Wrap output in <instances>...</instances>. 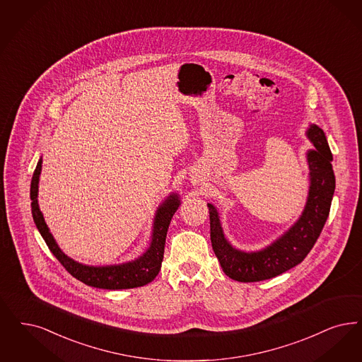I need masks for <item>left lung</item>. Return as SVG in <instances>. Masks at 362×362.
I'll return each mask as SVG.
<instances>
[{"mask_svg": "<svg viewBox=\"0 0 362 362\" xmlns=\"http://www.w3.org/2000/svg\"><path fill=\"white\" fill-rule=\"evenodd\" d=\"M308 139L315 146L307 155L310 165V192L303 214L299 221L272 245L261 252L244 253L226 241L219 223L217 210L213 204L210 211V237L213 250L223 272L243 283H253L280 275L300 264L315 245L326 219L335 188L333 155L323 130L313 125L307 132Z\"/></svg>", "mask_w": 362, "mask_h": 362, "instance_id": "1", "label": "left lung"}]
</instances>
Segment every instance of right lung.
Segmentation results:
<instances>
[{"instance_id":"right-lung-1","label":"right lung","mask_w":362,"mask_h":362,"mask_svg":"<svg viewBox=\"0 0 362 362\" xmlns=\"http://www.w3.org/2000/svg\"><path fill=\"white\" fill-rule=\"evenodd\" d=\"M42 171V160H39L35 173L30 182V206H32V216L33 221L42 234L52 255L58 259L59 262L66 268V271L78 279L79 281L85 283L87 286L102 289H127L143 287L145 284L151 283L161 268V261L164 255V245L165 237L168 232L170 222L173 216L179 207V198L177 195H171L165 202L163 203L158 210L155 218L153 226V235L149 249L144 255L128 264L122 265H112V267H87L82 265L73 259L67 257L57 245L52 234L48 230L47 223L44 222L43 214L39 210L37 204V185L39 176Z\"/></svg>"}]
</instances>
